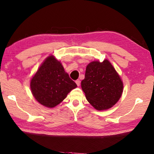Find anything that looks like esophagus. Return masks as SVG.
I'll return each mask as SVG.
<instances>
[{"mask_svg":"<svg viewBox=\"0 0 154 154\" xmlns=\"http://www.w3.org/2000/svg\"><path fill=\"white\" fill-rule=\"evenodd\" d=\"M76 84H77L78 86H80V80H76Z\"/></svg>","mask_w":154,"mask_h":154,"instance_id":"1","label":"esophagus"}]
</instances>
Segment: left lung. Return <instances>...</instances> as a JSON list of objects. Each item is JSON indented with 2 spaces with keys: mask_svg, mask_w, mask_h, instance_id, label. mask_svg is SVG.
<instances>
[{
  "mask_svg": "<svg viewBox=\"0 0 154 154\" xmlns=\"http://www.w3.org/2000/svg\"><path fill=\"white\" fill-rule=\"evenodd\" d=\"M82 89L88 102L97 110L110 108L122 95L123 84L110 61H92L86 67Z\"/></svg>",
  "mask_w": 154,
  "mask_h": 154,
  "instance_id": "obj_1",
  "label": "left lung"
}]
</instances>
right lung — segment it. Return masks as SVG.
I'll use <instances>...</instances> for the list:
<instances>
[{"mask_svg":"<svg viewBox=\"0 0 154 154\" xmlns=\"http://www.w3.org/2000/svg\"><path fill=\"white\" fill-rule=\"evenodd\" d=\"M30 85L35 99L48 108L57 106L77 87L54 55L45 59L32 78Z\"/></svg>","mask_w":154,"mask_h":154,"instance_id":"obj_1","label":"right lung"}]
</instances>
